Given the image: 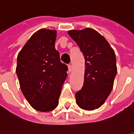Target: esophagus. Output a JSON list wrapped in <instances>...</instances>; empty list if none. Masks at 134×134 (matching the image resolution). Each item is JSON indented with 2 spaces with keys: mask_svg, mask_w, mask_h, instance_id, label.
Returning a JSON list of instances; mask_svg holds the SVG:
<instances>
[{
  "mask_svg": "<svg viewBox=\"0 0 134 134\" xmlns=\"http://www.w3.org/2000/svg\"><path fill=\"white\" fill-rule=\"evenodd\" d=\"M68 71H69V72L70 73L72 71V67L71 64H69V65H68Z\"/></svg>",
  "mask_w": 134,
  "mask_h": 134,
  "instance_id": "1",
  "label": "esophagus"
}]
</instances>
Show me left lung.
Wrapping results in <instances>:
<instances>
[{"label":"left lung","mask_w":134,"mask_h":134,"mask_svg":"<svg viewBox=\"0 0 134 134\" xmlns=\"http://www.w3.org/2000/svg\"><path fill=\"white\" fill-rule=\"evenodd\" d=\"M67 33L85 57L84 83L76 93V103L86 110L99 108L111 93L117 73L114 50L104 36L91 28Z\"/></svg>","instance_id":"left-lung-1"}]
</instances>
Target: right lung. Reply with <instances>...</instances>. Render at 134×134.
Here are the masks:
<instances>
[{
  "mask_svg": "<svg viewBox=\"0 0 134 134\" xmlns=\"http://www.w3.org/2000/svg\"><path fill=\"white\" fill-rule=\"evenodd\" d=\"M57 31L41 29L31 36L17 57L16 72L22 93L34 109L49 112L59 103L67 67L55 49Z\"/></svg>",
  "mask_w": 134,
  "mask_h": 134,
  "instance_id": "right-lung-1",
  "label": "right lung"
}]
</instances>
